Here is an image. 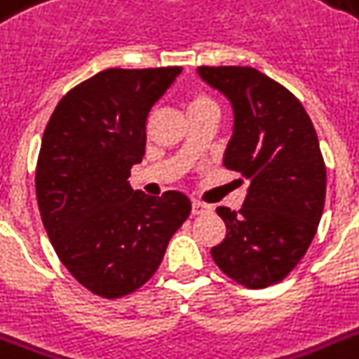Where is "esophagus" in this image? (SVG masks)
<instances>
[{
    "label": "esophagus",
    "mask_w": 359,
    "mask_h": 359,
    "mask_svg": "<svg viewBox=\"0 0 359 359\" xmlns=\"http://www.w3.org/2000/svg\"><path fill=\"white\" fill-rule=\"evenodd\" d=\"M208 212H212V207L207 205V203H201V201L191 203V214H194V216H201V214H208Z\"/></svg>",
    "instance_id": "1"
}]
</instances>
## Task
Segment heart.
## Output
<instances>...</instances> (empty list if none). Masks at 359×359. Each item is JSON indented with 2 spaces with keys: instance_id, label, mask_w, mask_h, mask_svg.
<instances>
[{
  "instance_id": "1",
  "label": "heart",
  "mask_w": 359,
  "mask_h": 359,
  "mask_svg": "<svg viewBox=\"0 0 359 359\" xmlns=\"http://www.w3.org/2000/svg\"><path fill=\"white\" fill-rule=\"evenodd\" d=\"M201 104H214V102L210 100V98L201 97V95H199V97H194V100H191V104H190V108L191 106H201Z\"/></svg>"
}]
</instances>
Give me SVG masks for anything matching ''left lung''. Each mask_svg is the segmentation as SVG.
<instances>
[{
    "mask_svg": "<svg viewBox=\"0 0 359 359\" xmlns=\"http://www.w3.org/2000/svg\"><path fill=\"white\" fill-rule=\"evenodd\" d=\"M197 74L233 109L224 165L250 186L238 212L218 207L227 233L210 250L236 283L264 289L289 276L317 233L326 168L300 100L251 67H199Z\"/></svg>",
    "mask_w": 359,
    "mask_h": 359,
    "instance_id": "1",
    "label": "left lung"
}]
</instances>
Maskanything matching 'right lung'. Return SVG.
Here are the masks:
<instances>
[{
  "label": "right lung",
  "mask_w": 359,
  "mask_h": 359,
  "mask_svg": "<svg viewBox=\"0 0 359 359\" xmlns=\"http://www.w3.org/2000/svg\"><path fill=\"white\" fill-rule=\"evenodd\" d=\"M180 72L102 70L61 98L42 135L35 175L42 224L67 270L102 298L147 283L190 216L182 191L151 197L128 182L145 154L147 117Z\"/></svg>",
  "instance_id": "1"
}]
</instances>
